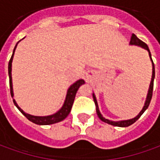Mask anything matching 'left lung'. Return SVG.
Masks as SVG:
<instances>
[{
  "label": "left lung",
  "instance_id": "left-lung-1",
  "mask_svg": "<svg viewBox=\"0 0 160 160\" xmlns=\"http://www.w3.org/2000/svg\"><path fill=\"white\" fill-rule=\"evenodd\" d=\"M129 44L130 45H135L139 46V47H141L142 49H145L146 50H148V55H149V57H150V60L152 62V79L151 82H150V86H149V89H148V95H147V98H146V101H145L144 106L142 108V110L140 111V113L135 117V118H132V119H128V120H122V121H111L109 120V119H106L103 117V115L100 113V111H99V108H98V104L97 98H96V96L95 94L92 93V97H93L94 103H95V105H96V111H97L98 117L99 118L101 121H103L104 122H106L108 124H111V125H113V126H117V127H128L129 125L133 124L134 122H135L136 121L141 118V116L145 112V111L147 110L149 106V104L151 102L152 96V90H153V80H154L155 77V68H154V63L152 62V59L151 52L149 50V48L148 46L144 42H142L141 39H139L137 37L135 36L134 34H132L130 38V42H129Z\"/></svg>",
  "mask_w": 160,
  "mask_h": 160
}]
</instances>
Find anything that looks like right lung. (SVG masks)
Listing matches in <instances>:
<instances>
[{"mask_svg":"<svg viewBox=\"0 0 160 160\" xmlns=\"http://www.w3.org/2000/svg\"><path fill=\"white\" fill-rule=\"evenodd\" d=\"M20 42V41H19ZM19 42L16 43L15 47L13 49L12 51V55L11 56V59L9 61L8 63V76H9V86H10V92H11V96L13 98V89H12V59H13V56H14V52H15L16 47L18 45ZM85 83V81L82 79L77 80L74 83L72 84L69 87V88L67 91V95L65 98V101L63 103L62 106L60 109L59 111H56V113H54L52 115H49V116H43V117H39V116H32V115H30L28 113H26L25 111H23L21 108L19 107L18 104L16 103L15 99H12L13 103L15 104V106L19 111L22 113L27 119L31 122H32L33 123H36L38 125H49V124H54L56 122H59L61 121L64 120L65 118L68 116V114L71 111L72 106H73V101H74V98L76 95V92L78 89L80 88L81 85H83Z\"/></svg>","mask_w":160,"mask_h":160,"instance_id":"1","label":"right lung"}]
</instances>
